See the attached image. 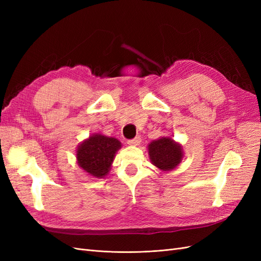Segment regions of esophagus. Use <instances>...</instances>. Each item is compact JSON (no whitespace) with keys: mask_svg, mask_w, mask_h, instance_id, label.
<instances>
[{"mask_svg":"<svg viewBox=\"0 0 261 261\" xmlns=\"http://www.w3.org/2000/svg\"><path fill=\"white\" fill-rule=\"evenodd\" d=\"M140 143H141V138L139 136H136L135 138L127 140V144L130 146H138V145H140Z\"/></svg>","mask_w":261,"mask_h":261,"instance_id":"1","label":"esophagus"}]
</instances>
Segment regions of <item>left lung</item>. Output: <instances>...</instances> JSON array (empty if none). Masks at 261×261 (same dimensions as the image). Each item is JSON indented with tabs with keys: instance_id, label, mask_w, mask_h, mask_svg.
Listing matches in <instances>:
<instances>
[{
	"instance_id": "1",
	"label": "left lung",
	"mask_w": 261,
	"mask_h": 261,
	"mask_svg": "<svg viewBox=\"0 0 261 261\" xmlns=\"http://www.w3.org/2000/svg\"><path fill=\"white\" fill-rule=\"evenodd\" d=\"M150 161L161 171L175 169L183 159L181 146L170 137H162L148 145Z\"/></svg>"
}]
</instances>
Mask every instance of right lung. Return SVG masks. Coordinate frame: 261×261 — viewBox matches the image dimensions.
Listing matches in <instances>:
<instances>
[{
  "label": "right lung",
  "mask_w": 261,
  "mask_h": 261,
  "mask_svg": "<svg viewBox=\"0 0 261 261\" xmlns=\"http://www.w3.org/2000/svg\"><path fill=\"white\" fill-rule=\"evenodd\" d=\"M121 147L122 144L116 138L94 134L78 146L77 163L88 175L102 178L108 175L115 153Z\"/></svg>",
  "instance_id": "obj_1"
}]
</instances>
